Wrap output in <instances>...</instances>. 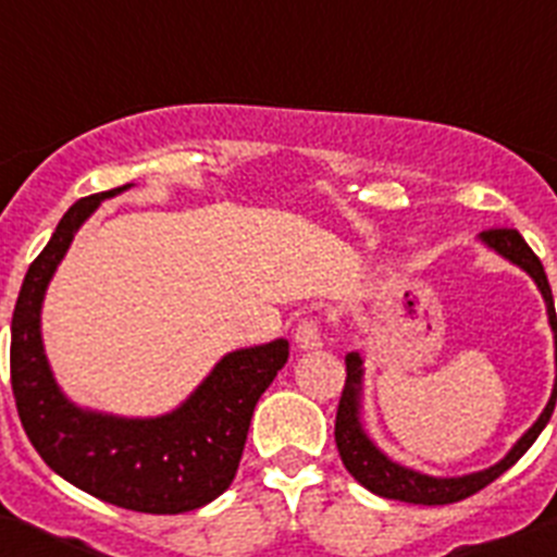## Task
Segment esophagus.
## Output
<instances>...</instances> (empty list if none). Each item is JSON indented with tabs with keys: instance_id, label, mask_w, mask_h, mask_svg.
<instances>
[{
	"instance_id": "esophagus-1",
	"label": "esophagus",
	"mask_w": 557,
	"mask_h": 557,
	"mask_svg": "<svg viewBox=\"0 0 557 557\" xmlns=\"http://www.w3.org/2000/svg\"><path fill=\"white\" fill-rule=\"evenodd\" d=\"M295 346L301 348V351H318L323 348V326L312 318L301 321L295 326Z\"/></svg>"
}]
</instances>
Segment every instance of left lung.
<instances>
[{
  "mask_svg": "<svg viewBox=\"0 0 557 557\" xmlns=\"http://www.w3.org/2000/svg\"><path fill=\"white\" fill-rule=\"evenodd\" d=\"M480 243L488 250H494V253H499L502 259H508V262L516 264L519 270H524V273L535 282V287H539L544 304H547V321L555 339V382L547 407L541 410V416L535 418V424L510 446V451L502 457L499 462H494V466H488V469L482 471H471V474L432 476L424 474V471L410 469V466H401V462L387 457L385 451L373 444V437L368 435L366 424H362L366 359L359 357V351L346 354V387H343V396H339L337 421H334V441H337L339 460H343V466L348 469V474H351L362 488L371 491V494L385 496V499L410 502V505H451V502L466 499V496L476 494V491H482L485 485H491L496 476L505 474V471L535 444V437L541 435V430H544V426L549 424V418H553L557 401V318L553 289H549L544 264H541L539 256L528 248V243L521 239L519 231L513 228L482 231Z\"/></svg>",
  "mask_w": 557,
  "mask_h": 557,
  "instance_id": "1",
  "label": "left lung"
}]
</instances>
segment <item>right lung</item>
Wrapping results in <instances>:
<instances>
[{"label":"right lung","instance_id":"obj_1","mask_svg":"<svg viewBox=\"0 0 557 557\" xmlns=\"http://www.w3.org/2000/svg\"><path fill=\"white\" fill-rule=\"evenodd\" d=\"M77 200L24 275L10 323V385L29 444L75 488L139 513H186L218 499L239 469L256 401L289 357L284 337L228 351L175 410L127 418L75 405L58 385L41 337L47 287L102 200Z\"/></svg>","mask_w":557,"mask_h":557}]
</instances>
